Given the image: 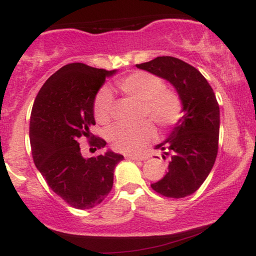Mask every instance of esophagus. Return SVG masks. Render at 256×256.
Listing matches in <instances>:
<instances>
[{"label":"esophagus","mask_w":256,"mask_h":256,"mask_svg":"<svg viewBox=\"0 0 256 256\" xmlns=\"http://www.w3.org/2000/svg\"><path fill=\"white\" fill-rule=\"evenodd\" d=\"M126 158H128V160H134V161H138V160H144V156H138V155H131V154H128L125 155Z\"/></svg>","instance_id":"obj_1"}]
</instances>
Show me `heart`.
I'll use <instances>...</instances> for the list:
<instances>
[{
	"instance_id": "1",
	"label": "heart",
	"mask_w": 256,
	"mask_h": 256,
	"mask_svg": "<svg viewBox=\"0 0 256 256\" xmlns=\"http://www.w3.org/2000/svg\"><path fill=\"white\" fill-rule=\"evenodd\" d=\"M116 88L126 98L140 102V118H149L160 128L176 125L183 116V101L174 90L165 86L160 77L144 71H136L116 82ZM94 118L101 125L110 122L112 98L107 90H101L94 100ZM155 130L149 120L134 125H116L107 132V140L114 150L138 152Z\"/></svg>"
}]
</instances>
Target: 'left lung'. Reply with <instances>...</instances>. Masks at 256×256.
Here are the masks:
<instances>
[{"mask_svg": "<svg viewBox=\"0 0 256 256\" xmlns=\"http://www.w3.org/2000/svg\"><path fill=\"white\" fill-rule=\"evenodd\" d=\"M136 66L168 80L183 101L184 116L165 142L156 146L168 158V172L152 184L165 198H183L201 186L218 155L220 110L216 94L200 71L180 58L158 56Z\"/></svg>", "mask_w": 256, "mask_h": 256, "instance_id": "obj_1", "label": "left lung"}]
</instances>
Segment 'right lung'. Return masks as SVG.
<instances>
[{"mask_svg":"<svg viewBox=\"0 0 256 256\" xmlns=\"http://www.w3.org/2000/svg\"><path fill=\"white\" fill-rule=\"evenodd\" d=\"M114 71L74 62L46 79L34 100L30 119L34 162L46 184L66 204L90 210L101 204L113 188L114 168L124 156L108 150L84 158L78 140L102 149L106 140L90 132L95 125L94 100L106 77Z\"/></svg>","mask_w":256,"mask_h":256,"instance_id":"obj_1","label":"right lung"}]
</instances>
